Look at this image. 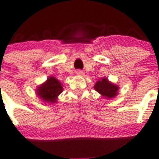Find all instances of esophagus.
<instances>
[{
    "instance_id": "obj_1",
    "label": "esophagus",
    "mask_w": 159,
    "mask_h": 159,
    "mask_svg": "<svg viewBox=\"0 0 159 159\" xmlns=\"http://www.w3.org/2000/svg\"><path fill=\"white\" fill-rule=\"evenodd\" d=\"M77 74H78V75H83V74H84V72L81 70H78L77 71Z\"/></svg>"
}]
</instances>
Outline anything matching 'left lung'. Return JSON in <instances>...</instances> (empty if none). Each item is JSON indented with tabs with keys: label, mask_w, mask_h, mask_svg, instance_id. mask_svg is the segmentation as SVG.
<instances>
[{
	"label": "left lung",
	"mask_w": 159,
	"mask_h": 159,
	"mask_svg": "<svg viewBox=\"0 0 159 159\" xmlns=\"http://www.w3.org/2000/svg\"><path fill=\"white\" fill-rule=\"evenodd\" d=\"M94 89L97 92L101 94L102 97H106L107 99L114 98L117 95L119 86L113 83L110 82L107 78H101L98 80L94 85Z\"/></svg>",
	"instance_id": "left-lung-1"
}]
</instances>
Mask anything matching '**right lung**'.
<instances>
[{
	"label": "right lung",
	"instance_id": "1",
	"mask_svg": "<svg viewBox=\"0 0 159 159\" xmlns=\"http://www.w3.org/2000/svg\"><path fill=\"white\" fill-rule=\"evenodd\" d=\"M62 92V84L55 77H49L48 80L36 89L37 95L47 103L56 102L58 96Z\"/></svg>",
	"mask_w": 159,
	"mask_h": 159
}]
</instances>
